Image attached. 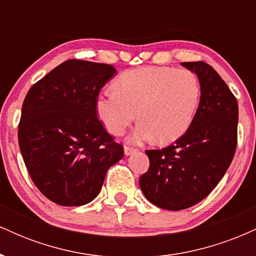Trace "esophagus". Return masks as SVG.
Masks as SVG:
<instances>
[{
	"instance_id": "34e87169",
	"label": "esophagus",
	"mask_w": 256,
	"mask_h": 256,
	"mask_svg": "<svg viewBox=\"0 0 256 256\" xmlns=\"http://www.w3.org/2000/svg\"><path fill=\"white\" fill-rule=\"evenodd\" d=\"M124 152H125V155H131V154H134V152H136L137 149L136 148H132V146H124Z\"/></svg>"
}]
</instances>
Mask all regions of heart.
I'll return each mask as SVG.
<instances>
[{
	"instance_id": "b5f03b06",
	"label": "heart",
	"mask_w": 256,
	"mask_h": 256,
	"mask_svg": "<svg viewBox=\"0 0 256 256\" xmlns=\"http://www.w3.org/2000/svg\"><path fill=\"white\" fill-rule=\"evenodd\" d=\"M114 85L116 90L98 98V116L114 136L137 116L140 122L130 137L134 143L154 137L160 143L177 140L192 126L201 98L198 76L185 68L140 67L122 73Z\"/></svg>"
}]
</instances>
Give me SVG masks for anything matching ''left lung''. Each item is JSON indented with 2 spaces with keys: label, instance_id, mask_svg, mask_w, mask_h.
I'll list each match as a JSON object with an SVG mask.
<instances>
[{
  "label": "left lung",
  "instance_id": "obj_1",
  "mask_svg": "<svg viewBox=\"0 0 256 256\" xmlns=\"http://www.w3.org/2000/svg\"><path fill=\"white\" fill-rule=\"evenodd\" d=\"M198 76L201 98L192 126L162 149L146 150L148 171L140 186L152 204L168 210L192 207L224 177L237 146V100L210 64L182 62Z\"/></svg>",
  "mask_w": 256,
  "mask_h": 256
}]
</instances>
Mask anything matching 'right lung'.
<instances>
[{
  "mask_svg": "<svg viewBox=\"0 0 256 256\" xmlns=\"http://www.w3.org/2000/svg\"><path fill=\"white\" fill-rule=\"evenodd\" d=\"M107 64L67 60L28 90L18 130L28 174L60 206H83L101 192L124 148L98 118L100 90L116 74Z\"/></svg>",
  "mask_w": 256,
  "mask_h": 256,
  "instance_id": "right-lung-1",
  "label": "right lung"
}]
</instances>
